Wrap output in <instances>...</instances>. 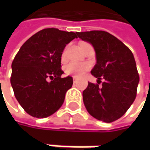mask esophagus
I'll use <instances>...</instances> for the list:
<instances>
[{
    "label": "esophagus",
    "instance_id": "obj_1",
    "mask_svg": "<svg viewBox=\"0 0 150 150\" xmlns=\"http://www.w3.org/2000/svg\"><path fill=\"white\" fill-rule=\"evenodd\" d=\"M73 81H74V83H76V82H77V78H76L75 76L73 77Z\"/></svg>",
    "mask_w": 150,
    "mask_h": 150
}]
</instances>
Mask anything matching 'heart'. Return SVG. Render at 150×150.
<instances>
[{
  "label": "heart",
  "mask_w": 150,
  "mask_h": 150,
  "mask_svg": "<svg viewBox=\"0 0 150 150\" xmlns=\"http://www.w3.org/2000/svg\"><path fill=\"white\" fill-rule=\"evenodd\" d=\"M88 69V64L84 62H71L65 67V72L67 75L81 76Z\"/></svg>",
  "instance_id": "heart-1"
}]
</instances>
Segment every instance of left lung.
<instances>
[{
	"mask_svg": "<svg viewBox=\"0 0 150 150\" xmlns=\"http://www.w3.org/2000/svg\"><path fill=\"white\" fill-rule=\"evenodd\" d=\"M80 39L93 46L96 63L91 74L97 83L88 82L83 91V103L96 119L112 122L122 117L134 103L139 75L130 49L105 31L76 32ZM105 81L99 86L100 79Z\"/></svg>",
	"mask_w": 150,
	"mask_h": 150,
	"instance_id": "obj_1",
	"label": "left lung"
}]
</instances>
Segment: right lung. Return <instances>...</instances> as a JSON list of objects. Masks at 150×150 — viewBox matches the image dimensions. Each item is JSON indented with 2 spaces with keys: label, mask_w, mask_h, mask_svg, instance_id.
Masks as SVG:
<instances>
[{
  "label": "right lung",
  "mask_w": 150,
  "mask_h": 150,
  "mask_svg": "<svg viewBox=\"0 0 150 150\" xmlns=\"http://www.w3.org/2000/svg\"><path fill=\"white\" fill-rule=\"evenodd\" d=\"M76 33L45 28L31 36L12 62L10 82L23 109L36 118L55 113L63 103L73 78H62L61 57Z\"/></svg>",
  "instance_id": "right-lung-1"
}]
</instances>
